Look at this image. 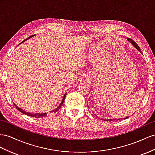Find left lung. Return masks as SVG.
<instances>
[{
    "instance_id": "8db88e82",
    "label": "left lung",
    "mask_w": 155,
    "mask_h": 155,
    "mask_svg": "<svg viewBox=\"0 0 155 155\" xmlns=\"http://www.w3.org/2000/svg\"><path fill=\"white\" fill-rule=\"evenodd\" d=\"M127 39H128V41L132 44V45H133V46L134 47H135L136 48L140 51V52H141V49H140V48L139 47V46L137 45V44L134 41H132V39H130V38H127ZM128 118V117H126V118H110V119H105V118H101V120H104V121H112V120H120V119H126V118Z\"/></svg>"
}]
</instances>
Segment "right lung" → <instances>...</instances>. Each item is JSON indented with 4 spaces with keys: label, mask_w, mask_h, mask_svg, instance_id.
Here are the masks:
<instances>
[{
    "label": "right lung",
    "mask_w": 155,
    "mask_h": 155,
    "mask_svg": "<svg viewBox=\"0 0 155 155\" xmlns=\"http://www.w3.org/2000/svg\"><path fill=\"white\" fill-rule=\"evenodd\" d=\"M33 36H34V35H33V36H31V37H29L28 38H27V39L24 40V41H23L22 42L26 41L27 39H29V38H31V37H33ZM66 95H67V93H65L64 95H63V98H62V100H61V101L60 103H59V105H58V106L57 107H56V108H55V109H52L51 110H50V113L51 114L55 113L56 112H58V110H59V109H60V108L61 107V105H63V101H64V100H65V98ZM14 105L15 106V107H16V109H17L18 110H19V111H20L21 113H23L24 114H26V115H28V116H29V117H35V118H42V117H45L46 116H47V113H34L26 112L25 110H24L22 109H21V108L18 107L16 105H15V104H14Z\"/></svg>",
    "instance_id": "1"
}]
</instances>
